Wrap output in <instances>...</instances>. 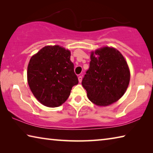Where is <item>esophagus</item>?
<instances>
[{"instance_id": "1", "label": "esophagus", "mask_w": 153, "mask_h": 153, "mask_svg": "<svg viewBox=\"0 0 153 153\" xmlns=\"http://www.w3.org/2000/svg\"><path fill=\"white\" fill-rule=\"evenodd\" d=\"M78 79H79V82H82V77L81 76H79L78 77Z\"/></svg>"}]
</instances>
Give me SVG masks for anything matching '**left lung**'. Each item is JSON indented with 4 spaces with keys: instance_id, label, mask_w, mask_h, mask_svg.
I'll list each match as a JSON object with an SVG mask.
<instances>
[{
    "instance_id": "8db88e82",
    "label": "left lung",
    "mask_w": 153,
    "mask_h": 153,
    "mask_svg": "<svg viewBox=\"0 0 153 153\" xmlns=\"http://www.w3.org/2000/svg\"><path fill=\"white\" fill-rule=\"evenodd\" d=\"M89 68L82 79L88 99L100 107L116 102L127 90L129 66L116 48L103 46L91 52Z\"/></svg>"
}]
</instances>
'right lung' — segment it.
Here are the masks:
<instances>
[{"instance_id": "right-lung-1", "label": "right lung", "mask_w": 153, "mask_h": 153, "mask_svg": "<svg viewBox=\"0 0 153 153\" xmlns=\"http://www.w3.org/2000/svg\"><path fill=\"white\" fill-rule=\"evenodd\" d=\"M71 51L58 45H46L31 56L27 82L34 97L48 108H56L68 98L79 83L71 61Z\"/></svg>"}]
</instances>
